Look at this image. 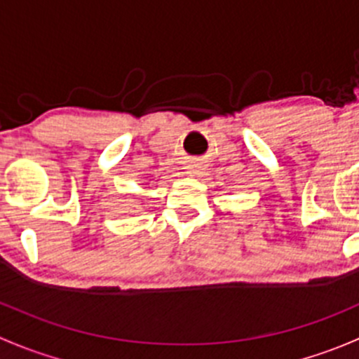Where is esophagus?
<instances>
[{
  "instance_id": "34e87169",
  "label": "esophagus",
  "mask_w": 359,
  "mask_h": 359,
  "mask_svg": "<svg viewBox=\"0 0 359 359\" xmlns=\"http://www.w3.org/2000/svg\"><path fill=\"white\" fill-rule=\"evenodd\" d=\"M187 168H189L191 172L196 173V172H200V170H201V165H200V163H189V166H187Z\"/></svg>"
}]
</instances>
